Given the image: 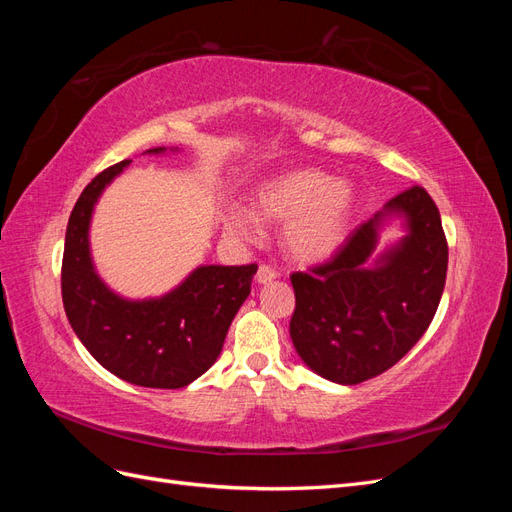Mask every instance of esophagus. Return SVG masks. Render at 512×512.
<instances>
[{"instance_id": "1", "label": "esophagus", "mask_w": 512, "mask_h": 512, "mask_svg": "<svg viewBox=\"0 0 512 512\" xmlns=\"http://www.w3.org/2000/svg\"><path fill=\"white\" fill-rule=\"evenodd\" d=\"M277 277H280V273H277L273 267L260 265V267H258V273H256V282H258V284H269V282L277 280Z\"/></svg>"}]
</instances>
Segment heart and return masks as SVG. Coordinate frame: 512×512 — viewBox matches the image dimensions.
I'll return each instance as SVG.
<instances>
[{"label":"heart","mask_w":512,"mask_h":512,"mask_svg":"<svg viewBox=\"0 0 512 512\" xmlns=\"http://www.w3.org/2000/svg\"><path fill=\"white\" fill-rule=\"evenodd\" d=\"M356 211L352 183L335 181L316 168H294L262 181L254 192V213L232 209L224 226L239 239L254 241L260 222H288L286 252L299 262L329 260L346 241Z\"/></svg>","instance_id":"1"}]
</instances>
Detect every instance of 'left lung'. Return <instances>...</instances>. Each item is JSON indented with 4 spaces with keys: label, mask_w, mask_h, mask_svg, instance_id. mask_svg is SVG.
Segmentation results:
<instances>
[{
    "label": "left lung",
    "mask_w": 512,
    "mask_h": 512,
    "mask_svg": "<svg viewBox=\"0 0 512 512\" xmlns=\"http://www.w3.org/2000/svg\"><path fill=\"white\" fill-rule=\"evenodd\" d=\"M395 219L405 235L378 251L379 232ZM446 265L440 211L414 185L356 228L329 262L290 275L294 350L337 384H359L391 369L436 316Z\"/></svg>",
    "instance_id": "left-lung-1"
}]
</instances>
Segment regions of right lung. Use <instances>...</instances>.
<instances>
[{
    "label": "right lung",
    "instance_id": "obj_1",
    "mask_svg": "<svg viewBox=\"0 0 512 512\" xmlns=\"http://www.w3.org/2000/svg\"><path fill=\"white\" fill-rule=\"evenodd\" d=\"M166 151L179 147L145 153ZM130 162L106 168L76 200L61 262V297L70 327L104 369L147 389H181L218 361L258 267L200 265L162 297L128 299L108 288L91 256L89 228L100 196Z\"/></svg>",
    "mask_w": 512,
    "mask_h": 512
}]
</instances>
